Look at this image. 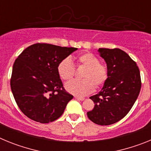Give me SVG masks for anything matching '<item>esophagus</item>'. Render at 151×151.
I'll use <instances>...</instances> for the list:
<instances>
[{
    "mask_svg": "<svg viewBox=\"0 0 151 151\" xmlns=\"http://www.w3.org/2000/svg\"><path fill=\"white\" fill-rule=\"evenodd\" d=\"M75 98H76V99H77V100H78V101H84V100H85V97H78V96H76V97H75Z\"/></svg>",
    "mask_w": 151,
    "mask_h": 151,
    "instance_id": "esophagus-1",
    "label": "esophagus"
}]
</instances>
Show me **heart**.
<instances>
[{
  "label": "heart",
  "instance_id": "1",
  "mask_svg": "<svg viewBox=\"0 0 151 151\" xmlns=\"http://www.w3.org/2000/svg\"><path fill=\"white\" fill-rule=\"evenodd\" d=\"M78 66H85L82 80H73L66 84V91L76 96H85L91 93L94 87L99 88L107 79V69L99 63V60L91 53H84L76 58ZM57 73L64 81L70 80L74 76V67L69 58L63 60L57 66Z\"/></svg>",
  "mask_w": 151,
  "mask_h": 151
}]
</instances>
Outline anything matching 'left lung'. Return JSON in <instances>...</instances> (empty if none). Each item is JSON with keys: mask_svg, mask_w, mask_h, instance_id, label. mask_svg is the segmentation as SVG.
<instances>
[{"mask_svg": "<svg viewBox=\"0 0 151 151\" xmlns=\"http://www.w3.org/2000/svg\"><path fill=\"white\" fill-rule=\"evenodd\" d=\"M107 68V79L101 91L90 97L94 107L87 113L94 123L108 125L127 115L140 93L141 76L136 63L119 48H99Z\"/></svg>", "mask_w": 151, "mask_h": 151, "instance_id": "8db88e82", "label": "left lung"}]
</instances>
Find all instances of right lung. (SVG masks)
Listing matches in <instances>:
<instances>
[{
  "mask_svg": "<svg viewBox=\"0 0 151 151\" xmlns=\"http://www.w3.org/2000/svg\"><path fill=\"white\" fill-rule=\"evenodd\" d=\"M76 50L38 43L28 47L17 57L10 87L17 105L26 116L48 123L62 116L73 96L63 87L57 66Z\"/></svg>",
  "mask_w": 151,
  "mask_h": 151,
  "instance_id": "obj_1",
  "label": "right lung"
}]
</instances>
